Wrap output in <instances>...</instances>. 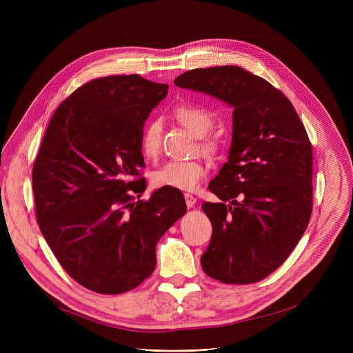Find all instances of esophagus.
<instances>
[{"label": "esophagus", "mask_w": 353, "mask_h": 353, "mask_svg": "<svg viewBox=\"0 0 353 353\" xmlns=\"http://www.w3.org/2000/svg\"><path fill=\"white\" fill-rule=\"evenodd\" d=\"M184 199H185V204H187L188 208H191V207H194L196 204V198L194 195H191V194H184Z\"/></svg>", "instance_id": "1"}]
</instances>
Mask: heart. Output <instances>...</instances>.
Wrapping results in <instances>:
<instances>
[{
	"label": "heart",
	"instance_id": "obj_1",
	"mask_svg": "<svg viewBox=\"0 0 353 353\" xmlns=\"http://www.w3.org/2000/svg\"><path fill=\"white\" fill-rule=\"evenodd\" d=\"M174 119L195 137H204L214 125L212 114L198 105L183 103L174 108ZM141 152L146 159L158 158L162 146V124L159 120H150L145 124L141 134ZM201 149L207 154H214L218 149L215 138L207 137L199 142ZM207 174L205 165L196 161H172L163 165L152 176V183L158 188H170L180 191L194 190Z\"/></svg>",
	"mask_w": 353,
	"mask_h": 353
}]
</instances>
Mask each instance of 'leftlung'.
I'll use <instances>...</instances> for the list:
<instances>
[{
	"mask_svg": "<svg viewBox=\"0 0 353 353\" xmlns=\"http://www.w3.org/2000/svg\"><path fill=\"white\" fill-rule=\"evenodd\" d=\"M174 83L233 108L229 158L208 185L221 203L203 204L212 237L201 265L223 283L263 281L286 261L312 216L306 128L279 89L241 67L190 70Z\"/></svg>",
	"mask_w": 353,
	"mask_h": 353,
	"instance_id": "left-lung-1",
	"label": "left lung"
}]
</instances>
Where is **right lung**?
Here are the masks:
<instances>
[{"label": "right lung", "instance_id": "right-lung-1", "mask_svg": "<svg viewBox=\"0 0 353 353\" xmlns=\"http://www.w3.org/2000/svg\"><path fill=\"white\" fill-rule=\"evenodd\" d=\"M166 83L138 74L92 79L48 123L32 184L39 228L65 272L102 294L141 285L157 267V244L187 205L180 190L146 188L141 134Z\"/></svg>", "mask_w": 353, "mask_h": 353}]
</instances>
